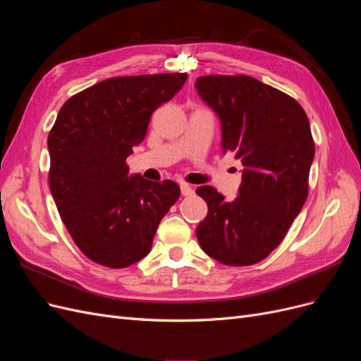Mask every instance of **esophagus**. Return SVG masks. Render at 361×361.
Returning a JSON list of instances; mask_svg holds the SVG:
<instances>
[{
  "instance_id": "34e87169",
  "label": "esophagus",
  "mask_w": 361,
  "mask_h": 361,
  "mask_svg": "<svg viewBox=\"0 0 361 361\" xmlns=\"http://www.w3.org/2000/svg\"><path fill=\"white\" fill-rule=\"evenodd\" d=\"M180 192H182V195H185V197H190V195L194 194V190L190 187L188 183H180Z\"/></svg>"
}]
</instances>
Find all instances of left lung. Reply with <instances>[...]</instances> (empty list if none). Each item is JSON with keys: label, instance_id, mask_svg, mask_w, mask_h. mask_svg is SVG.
Segmentation results:
<instances>
[{"label": "left lung", "instance_id": "obj_1", "mask_svg": "<svg viewBox=\"0 0 361 361\" xmlns=\"http://www.w3.org/2000/svg\"><path fill=\"white\" fill-rule=\"evenodd\" d=\"M195 90L220 117L221 146L243 162L238 197L226 202L209 185L197 239L207 256L231 267L257 264L286 236L309 194L314 143L302 106L247 75H207Z\"/></svg>", "mask_w": 361, "mask_h": 361}]
</instances>
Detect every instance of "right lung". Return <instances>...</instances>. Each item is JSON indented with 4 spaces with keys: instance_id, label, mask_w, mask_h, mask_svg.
<instances>
[{
    "instance_id": "add662e5",
    "label": "right lung",
    "mask_w": 361,
    "mask_h": 361,
    "mask_svg": "<svg viewBox=\"0 0 361 361\" xmlns=\"http://www.w3.org/2000/svg\"><path fill=\"white\" fill-rule=\"evenodd\" d=\"M187 73L116 76L63 104L48 135L49 188L73 243L96 264L126 268L149 255L158 224L176 203V182L129 174L126 158L150 116Z\"/></svg>"
}]
</instances>
